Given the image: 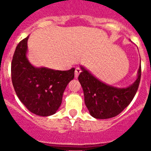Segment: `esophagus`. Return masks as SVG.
I'll return each mask as SVG.
<instances>
[{
  "instance_id": "34e87169",
  "label": "esophagus",
  "mask_w": 151,
  "mask_h": 151,
  "mask_svg": "<svg viewBox=\"0 0 151 151\" xmlns=\"http://www.w3.org/2000/svg\"><path fill=\"white\" fill-rule=\"evenodd\" d=\"M81 72L82 71H81V69H80V68H78V67L76 68V70H75V77H76V78H77Z\"/></svg>"
}]
</instances>
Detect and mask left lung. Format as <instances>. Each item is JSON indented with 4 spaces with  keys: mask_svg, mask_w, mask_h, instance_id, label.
<instances>
[{
    "mask_svg": "<svg viewBox=\"0 0 151 151\" xmlns=\"http://www.w3.org/2000/svg\"><path fill=\"white\" fill-rule=\"evenodd\" d=\"M78 81L85 96V104L91 116L95 119H110L119 115L132 101L141 80V65L138 77L132 85L127 88H116L107 85L94 76L84 66Z\"/></svg>",
    "mask_w": 151,
    "mask_h": 151,
    "instance_id": "left-lung-1",
    "label": "left lung"
}]
</instances>
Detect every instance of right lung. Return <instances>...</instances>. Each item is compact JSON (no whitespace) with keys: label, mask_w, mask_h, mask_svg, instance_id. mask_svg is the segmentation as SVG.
I'll list each match as a JSON object with an SVG mask.
<instances>
[{"label":"right lung","mask_w":151,"mask_h":151,"mask_svg":"<svg viewBox=\"0 0 151 151\" xmlns=\"http://www.w3.org/2000/svg\"><path fill=\"white\" fill-rule=\"evenodd\" d=\"M29 36L18 44L11 63V78L17 97L30 112L51 116L62 103L63 94L74 78L75 68L67 71L35 67L27 58Z\"/></svg>","instance_id":"1"}]
</instances>
